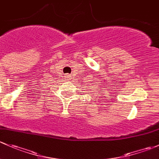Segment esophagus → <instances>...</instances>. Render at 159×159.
Masks as SVG:
<instances>
[{
  "mask_svg": "<svg viewBox=\"0 0 159 159\" xmlns=\"http://www.w3.org/2000/svg\"><path fill=\"white\" fill-rule=\"evenodd\" d=\"M66 79H67V80H70V79H71V78H70V77H71V76H70V75H69V74L66 75Z\"/></svg>",
  "mask_w": 159,
  "mask_h": 159,
  "instance_id": "esophagus-1",
  "label": "esophagus"
}]
</instances>
